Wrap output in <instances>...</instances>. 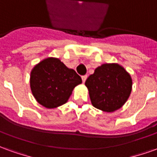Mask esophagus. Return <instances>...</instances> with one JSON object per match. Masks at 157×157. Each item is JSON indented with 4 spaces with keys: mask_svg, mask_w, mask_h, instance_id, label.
I'll return each instance as SVG.
<instances>
[{
    "mask_svg": "<svg viewBox=\"0 0 157 157\" xmlns=\"http://www.w3.org/2000/svg\"><path fill=\"white\" fill-rule=\"evenodd\" d=\"M86 78H87V75H82V82H83V83H84V82H86Z\"/></svg>",
    "mask_w": 157,
    "mask_h": 157,
    "instance_id": "1",
    "label": "esophagus"
}]
</instances>
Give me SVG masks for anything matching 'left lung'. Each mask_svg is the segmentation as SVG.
Segmentation results:
<instances>
[{"instance_id": "left-lung-1", "label": "left lung", "mask_w": 157, "mask_h": 157, "mask_svg": "<svg viewBox=\"0 0 157 157\" xmlns=\"http://www.w3.org/2000/svg\"><path fill=\"white\" fill-rule=\"evenodd\" d=\"M92 104L107 113L121 108L131 93L132 79L124 68L118 64H103L86 79Z\"/></svg>"}]
</instances>
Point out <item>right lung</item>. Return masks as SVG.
<instances>
[{
    "label": "right lung",
    "mask_w": 157,
    "mask_h": 157,
    "mask_svg": "<svg viewBox=\"0 0 157 157\" xmlns=\"http://www.w3.org/2000/svg\"><path fill=\"white\" fill-rule=\"evenodd\" d=\"M82 82L73 69L57 58L44 59L36 65L30 75V87L39 104L55 109L65 104L73 89Z\"/></svg>",
    "instance_id": "1"
}]
</instances>
